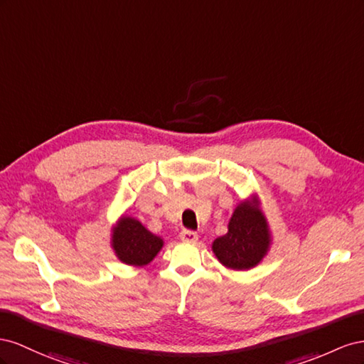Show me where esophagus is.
I'll return each mask as SVG.
<instances>
[{
    "mask_svg": "<svg viewBox=\"0 0 364 364\" xmlns=\"http://www.w3.org/2000/svg\"><path fill=\"white\" fill-rule=\"evenodd\" d=\"M180 237H181V241L195 242L196 240H198V233H196L195 230H191V228H183L180 233Z\"/></svg>",
    "mask_w": 364,
    "mask_h": 364,
    "instance_id": "34e87169",
    "label": "esophagus"
}]
</instances>
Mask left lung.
I'll use <instances>...</instances> for the list:
<instances>
[{"label":"left lung","mask_w":364,"mask_h":364,"mask_svg":"<svg viewBox=\"0 0 364 364\" xmlns=\"http://www.w3.org/2000/svg\"><path fill=\"white\" fill-rule=\"evenodd\" d=\"M269 236L265 218L256 207L242 203L228 223L227 235L213 242L220 262L233 269H248L261 262L268 250Z\"/></svg>","instance_id":"obj_1"}]
</instances>
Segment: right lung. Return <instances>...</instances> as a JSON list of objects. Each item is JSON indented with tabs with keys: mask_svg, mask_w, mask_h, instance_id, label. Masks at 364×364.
<instances>
[{
	"mask_svg": "<svg viewBox=\"0 0 364 364\" xmlns=\"http://www.w3.org/2000/svg\"><path fill=\"white\" fill-rule=\"evenodd\" d=\"M112 247L122 262L128 265H146L160 252L163 241L148 232L139 221L124 216L114 228Z\"/></svg>",
	"mask_w": 364,
	"mask_h": 364,
	"instance_id": "obj_1",
	"label": "right lung"
}]
</instances>
